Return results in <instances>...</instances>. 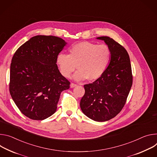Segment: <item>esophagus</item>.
<instances>
[{
  "mask_svg": "<svg viewBox=\"0 0 157 157\" xmlns=\"http://www.w3.org/2000/svg\"><path fill=\"white\" fill-rule=\"evenodd\" d=\"M77 84H75V83H71V88H74V87H75V86H77Z\"/></svg>",
  "mask_w": 157,
  "mask_h": 157,
  "instance_id": "esophagus-1",
  "label": "esophagus"
}]
</instances>
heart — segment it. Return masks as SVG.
I'll return each mask as SVG.
<instances>
[{
  "instance_id": "heart-1",
  "label": "heart",
  "mask_w": 157,
  "mask_h": 157,
  "mask_svg": "<svg viewBox=\"0 0 157 157\" xmlns=\"http://www.w3.org/2000/svg\"><path fill=\"white\" fill-rule=\"evenodd\" d=\"M111 57L112 51L108 45L82 42L70 48L68 55L59 54L56 62L60 73L66 78L71 77L77 66L75 80L95 81L105 73Z\"/></svg>"
}]
</instances>
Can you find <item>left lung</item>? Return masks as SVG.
<instances>
[{
	"label": "left lung",
	"instance_id": "8db88e82",
	"mask_svg": "<svg viewBox=\"0 0 157 157\" xmlns=\"http://www.w3.org/2000/svg\"><path fill=\"white\" fill-rule=\"evenodd\" d=\"M104 40L112 51L110 63L102 76L84 85L80 105L83 113L97 121L109 120L124 108L133 82L130 60L125 48L109 37Z\"/></svg>",
	"mask_w": 157,
	"mask_h": 157
}]
</instances>
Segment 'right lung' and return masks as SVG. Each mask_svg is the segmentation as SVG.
I'll list each match as a JSON object with an SVG mask.
<instances>
[{"label":"right lung","instance_id":"1","mask_svg":"<svg viewBox=\"0 0 157 157\" xmlns=\"http://www.w3.org/2000/svg\"><path fill=\"white\" fill-rule=\"evenodd\" d=\"M65 45L58 37L36 36L17 49L12 59L10 94L20 111L32 120L53 115L60 94L70 87L56 64Z\"/></svg>","mask_w":157,"mask_h":157}]
</instances>
